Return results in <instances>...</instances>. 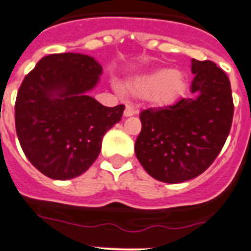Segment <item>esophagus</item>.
I'll use <instances>...</instances> for the list:
<instances>
[{
    "label": "esophagus",
    "mask_w": 251,
    "mask_h": 251,
    "mask_svg": "<svg viewBox=\"0 0 251 251\" xmlns=\"http://www.w3.org/2000/svg\"><path fill=\"white\" fill-rule=\"evenodd\" d=\"M134 114H137V110H136L132 105H127V106H126V110H124V117H132Z\"/></svg>",
    "instance_id": "34e87169"
}]
</instances>
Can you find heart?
<instances>
[{"label":"heart","mask_w":251,"mask_h":251,"mask_svg":"<svg viewBox=\"0 0 251 251\" xmlns=\"http://www.w3.org/2000/svg\"><path fill=\"white\" fill-rule=\"evenodd\" d=\"M130 88L155 106L175 103L186 90V76L178 69L158 68L136 76Z\"/></svg>","instance_id":"b5f03b06"}]
</instances>
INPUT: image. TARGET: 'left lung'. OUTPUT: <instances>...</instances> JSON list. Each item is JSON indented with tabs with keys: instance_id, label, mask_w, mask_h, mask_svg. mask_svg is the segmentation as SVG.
Masks as SVG:
<instances>
[{
	"instance_id": "1",
	"label": "left lung",
	"mask_w": 251,
	"mask_h": 251,
	"mask_svg": "<svg viewBox=\"0 0 251 251\" xmlns=\"http://www.w3.org/2000/svg\"><path fill=\"white\" fill-rule=\"evenodd\" d=\"M194 97L141 111L134 151L151 177L179 183L210 167L228 137L233 100L228 76L213 61L191 60Z\"/></svg>"
}]
</instances>
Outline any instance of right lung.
I'll return each instance as SVG.
<instances>
[{"mask_svg":"<svg viewBox=\"0 0 251 251\" xmlns=\"http://www.w3.org/2000/svg\"><path fill=\"white\" fill-rule=\"evenodd\" d=\"M102 66L83 53L45 56L25 75L15 102V127L28 160L47 177L72 179L88 169L103 134L122 119L124 105L106 107L88 92Z\"/></svg>","mask_w":251,"mask_h":251,"instance_id":"right-lung-1","label":"right lung"}]
</instances>
